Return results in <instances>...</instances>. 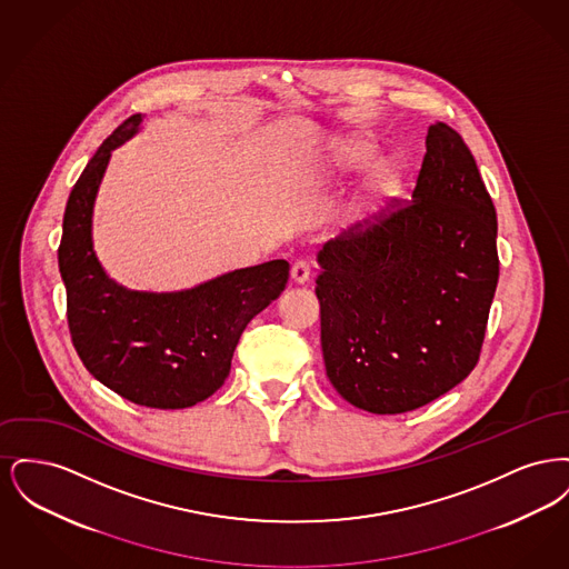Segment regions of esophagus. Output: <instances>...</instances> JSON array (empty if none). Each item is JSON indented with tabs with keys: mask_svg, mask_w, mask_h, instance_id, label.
<instances>
[{
	"mask_svg": "<svg viewBox=\"0 0 569 569\" xmlns=\"http://www.w3.org/2000/svg\"><path fill=\"white\" fill-rule=\"evenodd\" d=\"M292 281L295 283H307L309 281V274H311V267H309V262L307 260H297L295 264H292Z\"/></svg>",
	"mask_w": 569,
	"mask_h": 569,
	"instance_id": "esophagus-1",
	"label": "esophagus"
}]
</instances>
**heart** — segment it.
I'll list each match as a JSON object with an SVG mask.
<instances>
[{
	"label": "heart",
	"instance_id": "b5f03b06",
	"mask_svg": "<svg viewBox=\"0 0 569 569\" xmlns=\"http://www.w3.org/2000/svg\"><path fill=\"white\" fill-rule=\"evenodd\" d=\"M373 158H376V147L365 140H350L341 149V162L350 168H360V166L371 162ZM399 183H401V177L392 163L378 166L373 170V174L369 177L367 188L353 207L356 219H365L367 213H371L373 209H378L379 204L390 200L399 190Z\"/></svg>",
	"mask_w": 569,
	"mask_h": 569
}]
</instances>
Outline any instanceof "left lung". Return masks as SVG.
<instances>
[{
    "mask_svg": "<svg viewBox=\"0 0 569 569\" xmlns=\"http://www.w3.org/2000/svg\"><path fill=\"white\" fill-rule=\"evenodd\" d=\"M318 253L326 376L353 407L406 413L478 365L499 279L497 213L478 163L437 121L411 200Z\"/></svg>",
    "mask_w": 569,
    "mask_h": 569,
    "instance_id": "8db88e82",
    "label": "left lung"
}]
</instances>
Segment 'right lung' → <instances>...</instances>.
<instances>
[{
  "label": "right lung",
  "instance_id": "right-lung-1",
  "mask_svg": "<svg viewBox=\"0 0 569 569\" xmlns=\"http://www.w3.org/2000/svg\"><path fill=\"white\" fill-rule=\"evenodd\" d=\"M140 121V114L126 119L72 188L57 251L59 272L70 337L84 369L136 406L183 409L221 388L244 326L283 292L290 264L271 260L166 295L114 283L96 258L91 216L110 151L134 136Z\"/></svg>",
  "mask_w": 569,
  "mask_h": 569
}]
</instances>
